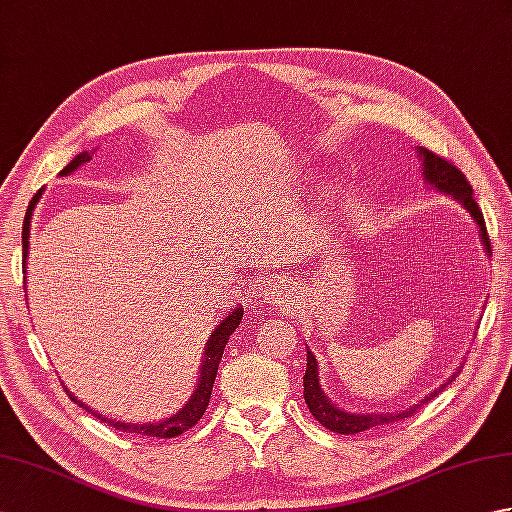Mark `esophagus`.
Masks as SVG:
<instances>
[{
	"instance_id": "34e87169",
	"label": "esophagus",
	"mask_w": 512,
	"mask_h": 512,
	"mask_svg": "<svg viewBox=\"0 0 512 512\" xmlns=\"http://www.w3.org/2000/svg\"><path fill=\"white\" fill-rule=\"evenodd\" d=\"M281 299H286V288L279 281H273V284L266 286V301L268 303H279Z\"/></svg>"
}]
</instances>
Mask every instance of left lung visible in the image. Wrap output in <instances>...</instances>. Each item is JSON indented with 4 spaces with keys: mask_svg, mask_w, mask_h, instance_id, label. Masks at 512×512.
<instances>
[{
    "mask_svg": "<svg viewBox=\"0 0 512 512\" xmlns=\"http://www.w3.org/2000/svg\"><path fill=\"white\" fill-rule=\"evenodd\" d=\"M416 151H418V158H420V165H422L424 184H429L431 189L449 195V198H453L455 202L464 206L466 213L473 217V222L477 224V228H480V242L484 244V250H486V253H491V242H488V235H486L484 215L480 211V206H477V202L473 200V189H471V184L466 182L464 173L460 169H455L451 162H447L436 154H431L429 149L418 147ZM460 369H462V365L449 376L447 383H442L440 387L431 389L427 396L418 400L416 405H409L407 409L391 411V413L389 411H374V413L356 411V413H352V411H345L341 407H336V402H332L328 396H325V391L321 389V383H319V363H317V358H314V354L308 350L306 374H303V398H306V405H308L312 416L317 418L325 429H330L334 433H341V436H354V433L380 427V424L409 418L413 411L424 405V402L436 398L444 387L453 383L455 376L460 374Z\"/></svg>",
    "mask_w": 512,
    "mask_h": 512,
    "instance_id": "8db88e82",
    "label": "left lung"
}]
</instances>
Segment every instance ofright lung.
<instances>
[{"label": "right lung", "instance_id": "1", "mask_svg": "<svg viewBox=\"0 0 512 512\" xmlns=\"http://www.w3.org/2000/svg\"><path fill=\"white\" fill-rule=\"evenodd\" d=\"M92 154H94V151H81L79 156H74L72 162L65 165V169H61L59 176H63V178L70 176V173H74L81 165H85V162H90ZM41 193H43V189H39L35 193V198L30 200L26 217H24V228H21V248H24V259H21V266H24V275H26L28 255H30V248H28L30 246V220H32V211H35L37 202L41 200ZM242 314H244V308L237 306L233 312H228L226 317L220 323H217V328L209 334V341H206V345H204V356H202V363H200V376H198V383H195L193 394L187 400V405L178 409L169 418L154 420V422H143V424L105 418V416H101L99 411H94V409L85 405L83 400H79L74 394H70L68 387H65V391H68L70 400H74L76 405L92 411L96 418H101L103 422L112 424V427L118 429V431L140 433V436H149V438H176V436H180V433L189 431L193 424H198V420L204 416L206 407H209L211 391H213V383H215V376H217V367H220V361H222L224 347H226L228 339H231V334L237 330L239 321H242Z\"/></svg>", "mask_w": 512, "mask_h": 512}]
</instances>
